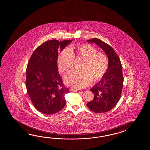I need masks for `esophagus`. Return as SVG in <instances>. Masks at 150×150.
<instances>
[{"mask_svg": "<svg viewBox=\"0 0 150 150\" xmlns=\"http://www.w3.org/2000/svg\"><path fill=\"white\" fill-rule=\"evenodd\" d=\"M70 91L71 92V91L72 92H78V91H79L78 89H74V88H70Z\"/></svg>", "mask_w": 150, "mask_h": 150, "instance_id": "obj_1", "label": "esophagus"}]
</instances>
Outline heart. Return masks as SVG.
I'll use <instances>...</instances> for the list:
<instances>
[{
  "label": "heart",
  "mask_w": 150,
  "mask_h": 150,
  "mask_svg": "<svg viewBox=\"0 0 150 150\" xmlns=\"http://www.w3.org/2000/svg\"><path fill=\"white\" fill-rule=\"evenodd\" d=\"M74 58L81 59L80 71H72L64 77L67 86L82 88L91 81L96 82L101 79L108 70V58L96 48L89 44L72 46L63 49L57 59L58 68L61 73L70 70L74 66Z\"/></svg>",
  "instance_id": "1"
}]
</instances>
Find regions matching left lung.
I'll return each instance as SVG.
<instances>
[{
  "instance_id": "8db88e82",
  "label": "left lung",
  "mask_w": 150,
  "mask_h": 150,
  "mask_svg": "<svg viewBox=\"0 0 150 150\" xmlns=\"http://www.w3.org/2000/svg\"><path fill=\"white\" fill-rule=\"evenodd\" d=\"M87 41L96 43L102 49L108 58V70L98 83L90 89L94 98L87 106L92 111L102 113L110 110L120 100L123 85L121 63L117 54L109 45L98 38Z\"/></svg>"
}]
</instances>
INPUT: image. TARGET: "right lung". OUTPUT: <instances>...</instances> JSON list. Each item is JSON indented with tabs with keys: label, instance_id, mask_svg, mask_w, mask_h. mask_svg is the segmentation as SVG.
Returning a JSON list of instances; mask_svg holds the SVG:
<instances>
[{
	"label": "right lung",
	"instance_id": "add662e5",
	"mask_svg": "<svg viewBox=\"0 0 150 150\" xmlns=\"http://www.w3.org/2000/svg\"><path fill=\"white\" fill-rule=\"evenodd\" d=\"M72 40L59 42L51 40L43 43L33 52L26 70L25 86L35 108L46 115L59 112L66 105L65 87L58 71V51Z\"/></svg>",
	"mask_w": 150,
	"mask_h": 150
}]
</instances>
